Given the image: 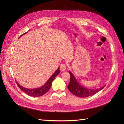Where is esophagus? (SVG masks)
<instances>
[{
	"label": "esophagus",
	"mask_w": 124,
	"mask_h": 124,
	"mask_svg": "<svg viewBox=\"0 0 124 124\" xmlns=\"http://www.w3.org/2000/svg\"><path fill=\"white\" fill-rule=\"evenodd\" d=\"M66 69V65L65 63H62L60 65V70L61 71H65Z\"/></svg>",
	"instance_id": "34e87169"
}]
</instances>
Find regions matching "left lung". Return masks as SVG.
Here are the masks:
<instances>
[{"instance_id": "left-lung-1", "label": "left lung", "mask_w": 124, "mask_h": 124, "mask_svg": "<svg viewBox=\"0 0 124 124\" xmlns=\"http://www.w3.org/2000/svg\"><path fill=\"white\" fill-rule=\"evenodd\" d=\"M70 74V83L68 86V88L69 91L75 96L81 98H85L95 94L101 89H103L104 86L97 89H91L82 86L77 81L73 74L69 71Z\"/></svg>"}]
</instances>
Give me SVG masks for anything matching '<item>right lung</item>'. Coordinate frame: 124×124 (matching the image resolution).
Instances as JSON below:
<instances>
[{
    "instance_id": "obj_1",
    "label": "right lung",
    "mask_w": 124,
    "mask_h": 124,
    "mask_svg": "<svg viewBox=\"0 0 124 124\" xmlns=\"http://www.w3.org/2000/svg\"><path fill=\"white\" fill-rule=\"evenodd\" d=\"M26 33V32L23 33V34L20 37H21L22 35L25 34ZM59 72H60L59 68H58L57 69V70H56L54 73V74L50 77L49 79L48 80V81L46 82V84H44L42 86V87H41L40 88H33V89L27 88L24 87H23V86L20 85L19 84L17 83V82L16 81V83H17L18 87H19L22 91L24 92L25 93H26V94L28 95L29 96H32V97H40L41 96H43V95L45 94V93H46L48 91V90L50 89V88L51 87L52 82H53L55 77L57 76V75L59 73Z\"/></svg>"
}]
</instances>
